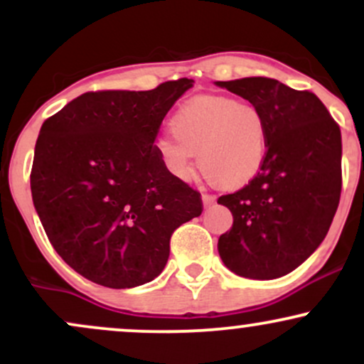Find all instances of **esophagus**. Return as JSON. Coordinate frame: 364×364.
I'll list each match as a JSON object with an SVG mask.
<instances>
[{
    "mask_svg": "<svg viewBox=\"0 0 364 364\" xmlns=\"http://www.w3.org/2000/svg\"><path fill=\"white\" fill-rule=\"evenodd\" d=\"M215 196L214 195H202V202H203V207H212V205H214V203H215Z\"/></svg>",
    "mask_w": 364,
    "mask_h": 364,
    "instance_id": "1",
    "label": "esophagus"
}]
</instances>
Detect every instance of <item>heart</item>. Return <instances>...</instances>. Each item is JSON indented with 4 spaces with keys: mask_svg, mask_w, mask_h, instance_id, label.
Returning <instances> with one entry per match:
<instances>
[{
    "mask_svg": "<svg viewBox=\"0 0 364 364\" xmlns=\"http://www.w3.org/2000/svg\"><path fill=\"white\" fill-rule=\"evenodd\" d=\"M171 133L154 144L164 169L178 181H190L195 156L202 173L223 190H237L260 173L269 152L265 116L252 104L225 95H200L171 118Z\"/></svg>",
    "mask_w": 364,
    "mask_h": 364,
    "instance_id": "obj_1",
    "label": "heart"
}]
</instances>
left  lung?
<instances>
[{"label": "left lung", "mask_w": 364, "mask_h": 364, "mask_svg": "<svg viewBox=\"0 0 364 364\" xmlns=\"http://www.w3.org/2000/svg\"><path fill=\"white\" fill-rule=\"evenodd\" d=\"M265 116L269 152L260 173L217 202L232 228L217 250L231 272L269 281L292 272L318 248L336 215L342 188L341 128L308 90L248 77L215 82Z\"/></svg>", "instance_id": "1"}]
</instances>
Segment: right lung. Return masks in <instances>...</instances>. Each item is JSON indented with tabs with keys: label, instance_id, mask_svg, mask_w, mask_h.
<instances>
[{
	"label": "right lung",
	"instance_id": "right-lung-1",
	"mask_svg": "<svg viewBox=\"0 0 364 364\" xmlns=\"http://www.w3.org/2000/svg\"><path fill=\"white\" fill-rule=\"evenodd\" d=\"M190 78L154 90L87 92L44 121L31 173L37 215L56 253L89 281L127 289L154 281L174 229L202 214L154 141Z\"/></svg>",
	"mask_w": 364,
	"mask_h": 364
}]
</instances>
